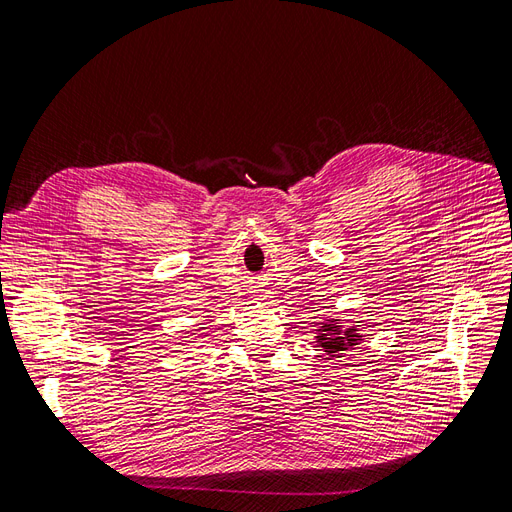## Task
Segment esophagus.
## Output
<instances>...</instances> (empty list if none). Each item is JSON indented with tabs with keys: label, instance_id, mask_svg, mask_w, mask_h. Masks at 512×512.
<instances>
[{
	"label": "esophagus",
	"instance_id": "1",
	"mask_svg": "<svg viewBox=\"0 0 512 512\" xmlns=\"http://www.w3.org/2000/svg\"><path fill=\"white\" fill-rule=\"evenodd\" d=\"M256 301H262V294H256Z\"/></svg>",
	"mask_w": 512,
	"mask_h": 512
}]
</instances>
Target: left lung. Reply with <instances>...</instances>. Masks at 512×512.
Masks as SVG:
<instances>
[{"instance_id":"8db88e82","label":"left lung","mask_w":512,"mask_h":512,"mask_svg":"<svg viewBox=\"0 0 512 512\" xmlns=\"http://www.w3.org/2000/svg\"><path fill=\"white\" fill-rule=\"evenodd\" d=\"M356 339H359V335L354 333V329H348L342 335L337 327H333V324H324V329L318 335V344L329 356H339L344 350L352 348L356 344Z\"/></svg>"}]
</instances>
